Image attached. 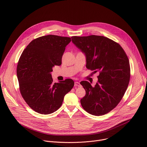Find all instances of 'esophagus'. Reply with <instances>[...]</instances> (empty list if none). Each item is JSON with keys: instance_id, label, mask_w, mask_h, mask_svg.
Here are the masks:
<instances>
[{"instance_id": "obj_1", "label": "esophagus", "mask_w": 147, "mask_h": 147, "mask_svg": "<svg viewBox=\"0 0 147 147\" xmlns=\"http://www.w3.org/2000/svg\"><path fill=\"white\" fill-rule=\"evenodd\" d=\"M74 86L75 87H81V84H80V83L79 82H77V81H76L75 82H74Z\"/></svg>"}]
</instances>
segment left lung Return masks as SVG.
<instances>
[{"label": "left lung", "mask_w": 147, "mask_h": 147, "mask_svg": "<svg viewBox=\"0 0 147 147\" xmlns=\"http://www.w3.org/2000/svg\"><path fill=\"white\" fill-rule=\"evenodd\" d=\"M73 43L86 56V67L99 72L95 87L87 81L80 82L86 90L81 100L82 107L95 116L113 110L123 97L130 78L127 56L114 40L103 36L71 37Z\"/></svg>", "instance_id": "left-lung-1"}]
</instances>
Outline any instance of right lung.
<instances>
[{
  "instance_id": "1",
  "label": "right lung",
  "mask_w": 147,
  "mask_h": 147,
  "mask_svg": "<svg viewBox=\"0 0 147 147\" xmlns=\"http://www.w3.org/2000/svg\"><path fill=\"white\" fill-rule=\"evenodd\" d=\"M71 38L48 35L34 40L23 51L18 61L17 76L20 91L36 112L48 115L56 111L74 82L66 79L53 83L51 73L61 64V58Z\"/></svg>"
}]
</instances>
